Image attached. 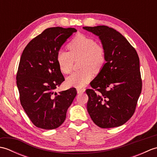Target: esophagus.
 I'll list each match as a JSON object with an SVG mask.
<instances>
[{"label": "esophagus", "mask_w": 157, "mask_h": 157, "mask_svg": "<svg viewBox=\"0 0 157 157\" xmlns=\"http://www.w3.org/2000/svg\"><path fill=\"white\" fill-rule=\"evenodd\" d=\"M86 91L85 88H77V92H78V94H80V93H83Z\"/></svg>", "instance_id": "esophagus-1"}]
</instances>
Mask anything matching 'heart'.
Listing matches in <instances>:
<instances>
[{
	"instance_id": "obj_1",
	"label": "heart",
	"mask_w": 157,
	"mask_h": 157,
	"mask_svg": "<svg viewBox=\"0 0 157 157\" xmlns=\"http://www.w3.org/2000/svg\"><path fill=\"white\" fill-rule=\"evenodd\" d=\"M67 48L69 51H60L56 56L59 67L65 74L72 71L74 60H79L82 69L73 73L67 79L70 86L82 88L91 80L93 71L99 72L106 62V52L103 46L96 43L92 38L84 34H78L70 42Z\"/></svg>"
}]
</instances>
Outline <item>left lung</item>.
Segmentation results:
<instances>
[{"mask_svg": "<svg viewBox=\"0 0 157 157\" xmlns=\"http://www.w3.org/2000/svg\"><path fill=\"white\" fill-rule=\"evenodd\" d=\"M98 36L106 52V63L86 90L87 110L95 124L111 128L124 124L135 111L142 91L140 60L135 48L113 28L83 27Z\"/></svg>", "mask_w": 157, "mask_h": 157, "instance_id": "1", "label": "left lung"}]
</instances>
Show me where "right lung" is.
<instances>
[{
    "mask_svg": "<svg viewBox=\"0 0 157 157\" xmlns=\"http://www.w3.org/2000/svg\"><path fill=\"white\" fill-rule=\"evenodd\" d=\"M75 28L46 29L29 42L20 59L17 85L26 114L39 128L53 129L64 122L66 113L77 94L75 88L59 92L65 80L56 56Z\"/></svg>",
    "mask_w": 157,
    "mask_h": 157,
    "instance_id": "1",
    "label": "right lung"
}]
</instances>
